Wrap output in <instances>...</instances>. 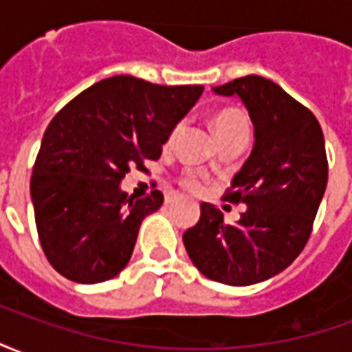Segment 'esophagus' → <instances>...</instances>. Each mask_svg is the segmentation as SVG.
<instances>
[{"instance_id":"1","label":"esophagus","mask_w":352,"mask_h":352,"mask_svg":"<svg viewBox=\"0 0 352 352\" xmlns=\"http://www.w3.org/2000/svg\"><path fill=\"white\" fill-rule=\"evenodd\" d=\"M175 198H177L175 194H168V196H166V204H173V199Z\"/></svg>"}]
</instances>
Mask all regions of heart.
Here are the masks:
<instances>
[{"mask_svg": "<svg viewBox=\"0 0 352 352\" xmlns=\"http://www.w3.org/2000/svg\"><path fill=\"white\" fill-rule=\"evenodd\" d=\"M213 130L217 139L221 141L222 138H226V135H232V133H237V131H249V122H247V116L239 111V109H222L219 111L217 115L213 116ZM177 131L179 128L171 131V135H169V141H173L177 135ZM183 183L188 186V188H198L199 183L196 175H188L184 177Z\"/></svg>", "mask_w": 352, "mask_h": 352, "instance_id": "heart-1", "label": "heart"}]
</instances>
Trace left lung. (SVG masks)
Returning a JSON list of instances; mask_svg holds the SVG:
<instances>
[{
  "label": "left lung",
  "instance_id": "1",
  "mask_svg": "<svg viewBox=\"0 0 352 352\" xmlns=\"http://www.w3.org/2000/svg\"><path fill=\"white\" fill-rule=\"evenodd\" d=\"M213 92L237 96L254 126L251 156L226 194L247 209L226 224L217 207L201 204L183 241L207 279L249 287L283 272L307 243L328 183L324 135L309 109L270 79L247 75Z\"/></svg>",
  "mask_w": 352,
  "mask_h": 352
}]
</instances>
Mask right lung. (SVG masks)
Masks as SVG:
<instances>
[{"label": "right lung", "mask_w": 352, "mask_h": 352, "mask_svg": "<svg viewBox=\"0 0 352 352\" xmlns=\"http://www.w3.org/2000/svg\"><path fill=\"white\" fill-rule=\"evenodd\" d=\"M204 87H162L115 75L73 98L45 131L30 194L43 252L65 279L94 285L130 262L141 222L164 204L160 190L128 196L130 168L146 171Z\"/></svg>", "instance_id": "add662e5"}]
</instances>
